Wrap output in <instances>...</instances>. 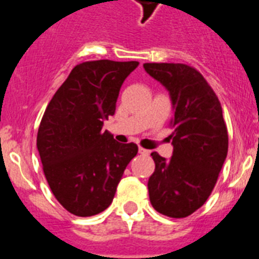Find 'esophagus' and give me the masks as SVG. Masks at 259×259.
<instances>
[{
	"instance_id": "obj_1",
	"label": "esophagus",
	"mask_w": 259,
	"mask_h": 259,
	"mask_svg": "<svg viewBox=\"0 0 259 259\" xmlns=\"http://www.w3.org/2000/svg\"><path fill=\"white\" fill-rule=\"evenodd\" d=\"M138 151H139V154H141V155H148V154H150V151H148V150H145V148H142V147H139Z\"/></svg>"
}]
</instances>
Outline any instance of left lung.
<instances>
[{
  "label": "left lung",
  "instance_id": "left-lung-1",
  "mask_svg": "<svg viewBox=\"0 0 259 259\" xmlns=\"http://www.w3.org/2000/svg\"><path fill=\"white\" fill-rule=\"evenodd\" d=\"M146 73L169 94L173 154L152 152L148 179L152 207L169 218H185L207 201L228 152V133L219 99L202 74L184 64H145Z\"/></svg>",
  "mask_w": 259,
  "mask_h": 259
}]
</instances>
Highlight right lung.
I'll use <instances>...</instances> for the list:
<instances>
[{
    "label": "right lung",
    "mask_w": 259,
    "mask_h": 259,
    "mask_svg": "<svg viewBox=\"0 0 259 259\" xmlns=\"http://www.w3.org/2000/svg\"><path fill=\"white\" fill-rule=\"evenodd\" d=\"M138 65L111 60L76 65L44 112L36 143L44 175L56 199L76 217L109 207L138 152L136 143H118L103 130L123 80Z\"/></svg>",
    "instance_id": "add662e5"
}]
</instances>
